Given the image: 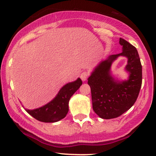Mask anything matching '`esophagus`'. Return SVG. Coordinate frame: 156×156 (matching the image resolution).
<instances>
[{"label": "esophagus", "mask_w": 156, "mask_h": 156, "mask_svg": "<svg viewBox=\"0 0 156 156\" xmlns=\"http://www.w3.org/2000/svg\"><path fill=\"white\" fill-rule=\"evenodd\" d=\"M88 76H89V73L87 71H83V73H81L80 77L83 81H85L87 79Z\"/></svg>", "instance_id": "1"}]
</instances>
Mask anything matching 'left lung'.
Returning a JSON list of instances; mask_svg holds the SVG:
<instances>
[{"instance_id":"obj_1","label":"left lung","mask_w":156,"mask_h":156,"mask_svg":"<svg viewBox=\"0 0 156 156\" xmlns=\"http://www.w3.org/2000/svg\"><path fill=\"white\" fill-rule=\"evenodd\" d=\"M119 43L122 52L101 62L88 78L93 110L104 119L118 118L129 110L135 103L142 83V66L137 50L123 38H120ZM119 55L128 57L126 69L130 72L129 80L121 83L110 75L111 64Z\"/></svg>"}]
</instances>
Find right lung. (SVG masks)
Masks as SVG:
<instances>
[{"instance_id":"obj_1","label":"right lung","mask_w":156,"mask_h":156,"mask_svg":"<svg viewBox=\"0 0 156 156\" xmlns=\"http://www.w3.org/2000/svg\"><path fill=\"white\" fill-rule=\"evenodd\" d=\"M82 83L80 78H78L74 82L65 85L50 103L34 110L26 109L27 112L41 122H55L63 119L69 111V99Z\"/></svg>"}]
</instances>
